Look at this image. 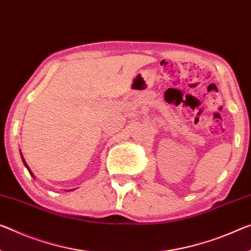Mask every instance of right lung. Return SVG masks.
Segmentation results:
<instances>
[{
  "mask_svg": "<svg viewBox=\"0 0 251 251\" xmlns=\"http://www.w3.org/2000/svg\"><path fill=\"white\" fill-rule=\"evenodd\" d=\"M20 155H21V158H22V161H23V164H25V168H26V169H28V172L30 173V175H31V176L33 177V178H34V177H36V176H34V175H33V173L31 172V169H30V168H29V166H28V164H26V163H25V157H23V155H22V153H21V152H20ZM69 191H73V190H69Z\"/></svg>",
  "mask_w": 251,
  "mask_h": 251,
  "instance_id": "right-lung-1",
  "label": "right lung"
}]
</instances>
